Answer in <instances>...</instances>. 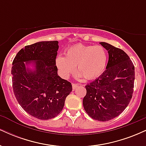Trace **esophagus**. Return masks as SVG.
<instances>
[{
    "label": "esophagus",
    "mask_w": 146,
    "mask_h": 146,
    "mask_svg": "<svg viewBox=\"0 0 146 146\" xmlns=\"http://www.w3.org/2000/svg\"><path fill=\"white\" fill-rule=\"evenodd\" d=\"M78 86H79V84H75V83L72 84V87H73V90H75Z\"/></svg>",
    "instance_id": "34e87169"
}]
</instances>
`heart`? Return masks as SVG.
<instances>
[{
	"label": "heart",
	"instance_id": "obj_1",
	"mask_svg": "<svg viewBox=\"0 0 146 146\" xmlns=\"http://www.w3.org/2000/svg\"><path fill=\"white\" fill-rule=\"evenodd\" d=\"M108 63V53L100 45L77 44L68 48L65 57L58 56L56 64L64 78H68L76 67L78 76L93 80L103 74Z\"/></svg>",
	"mask_w": 146,
	"mask_h": 146
}]
</instances>
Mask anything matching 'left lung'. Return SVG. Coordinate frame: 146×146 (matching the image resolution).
<instances>
[{
	"label": "left lung",
	"instance_id": "1",
	"mask_svg": "<svg viewBox=\"0 0 146 146\" xmlns=\"http://www.w3.org/2000/svg\"><path fill=\"white\" fill-rule=\"evenodd\" d=\"M108 53L106 70L85 88V111L93 119L109 121L121 114L130 103L135 82V66L123 50L100 42Z\"/></svg>",
	"mask_w": 146,
	"mask_h": 146
}]
</instances>
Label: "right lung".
I'll return each mask as SVG.
<instances>
[{"label":"right lung","instance_id":"right-lung-1","mask_svg":"<svg viewBox=\"0 0 146 146\" xmlns=\"http://www.w3.org/2000/svg\"><path fill=\"white\" fill-rule=\"evenodd\" d=\"M58 41L27 45L20 50L12 62L15 97L27 113L39 119H50L59 115L72 91L71 83L58 75ZM30 63L34 70L26 68Z\"/></svg>","mask_w":146,"mask_h":146}]
</instances>
